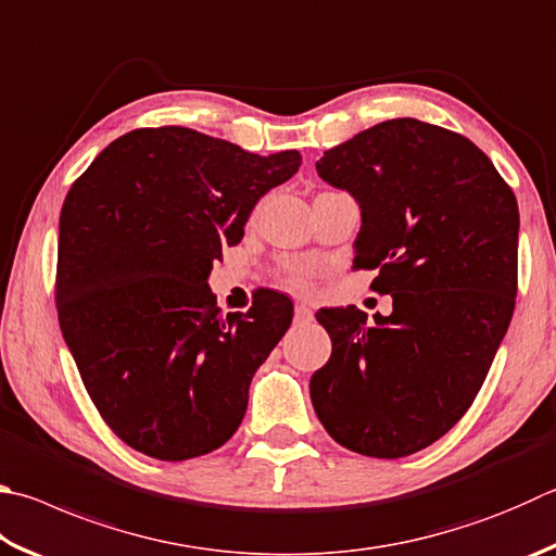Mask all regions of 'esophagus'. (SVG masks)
<instances>
[{"mask_svg": "<svg viewBox=\"0 0 556 556\" xmlns=\"http://www.w3.org/2000/svg\"><path fill=\"white\" fill-rule=\"evenodd\" d=\"M294 318H296V323H308V320H313V308L306 306V304H296Z\"/></svg>", "mask_w": 556, "mask_h": 556, "instance_id": "esophagus-1", "label": "esophagus"}]
</instances>
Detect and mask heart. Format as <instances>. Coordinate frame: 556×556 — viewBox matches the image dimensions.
<instances>
[{"instance_id":"1","label":"heart","mask_w":556,"mask_h":556,"mask_svg":"<svg viewBox=\"0 0 556 556\" xmlns=\"http://www.w3.org/2000/svg\"><path fill=\"white\" fill-rule=\"evenodd\" d=\"M311 279H313V267L299 265V267H294V269L289 271V281L296 289H308L311 287Z\"/></svg>"}]
</instances>
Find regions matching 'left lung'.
Instances as JSON below:
<instances>
[{"label": "left lung", "instance_id": "8db88e82", "mask_svg": "<svg viewBox=\"0 0 556 556\" xmlns=\"http://www.w3.org/2000/svg\"><path fill=\"white\" fill-rule=\"evenodd\" d=\"M318 177L359 204L355 269L393 311L320 308L332 352L311 377L328 435L367 457H408L454 428L510 326L518 201L454 130L391 118L323 153Z\"/></svg>", "mask_w": 556, "mask_h": 556}]
</instances>
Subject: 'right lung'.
<instances>
[{"label": "right lung", "instance_id": "right-lung-1", "mask_svg": "<svg viewBox=\"0 0 556 556\" xmlns=\"http://www.w3.org/2000/svg\"><path fill=\"white\" fill-rule=\"evenodd\" d=\"M299 165V150L255 155L191 128H138L70 187L58 320L89 399L126 445L181 462L238 430L294 304L267 291L224 316L208 275L220 250L243 240L257 201Z\"/></svg>", "mask_w": 556, "mask_h": 556}]
</instances>
